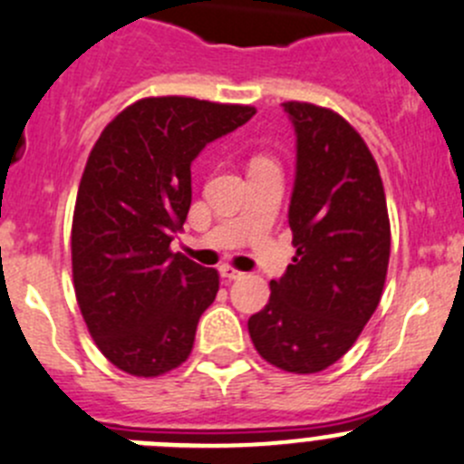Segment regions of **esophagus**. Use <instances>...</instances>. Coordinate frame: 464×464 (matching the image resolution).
<instances>
[{"label": "esophagus", "mask_w": 464, "mask_h": 464, "mask_svg": "<svg viewBox=\"0 0 464 464\" xmlns=\"http://www.w3.org/2000/svg\"><path fill=\"white\" fill-rule=\"evenodd\" d=\"M218 271H220V276L225 277V280H239V277H244V273L237 271L235 266H229V264H223V266H220Z\"/></svg>", "instance_id": "34e87169"}]
</instances>
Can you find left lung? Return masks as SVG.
<instances>
[{"label":"left lung","mask_w":464,"mask_h":464,"mask_svg":"<svg viewBox=\"0 0 464 464\" xmlns=\"http://www.w3.org/2000/svg\"><path fill=\"white\" fill-rule=\"evenodd\" d=\"M298 161L289 205L295 257L248 319L259 355L286 373H319L357 342L381 303L390 214L381 170L337 111L285 102Z\"/></svg>","instance_id":"left-lung-1"}]
</instances>
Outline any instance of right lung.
<instances>
[{"label":"right lung","instance_id":"add662e5","mask_svg":"<svg viewBox=\"0 0 464 464\" xmlns=\"http://www.w3.org/2000/svg\"><path fill=\"white\" fill-rule=\"evenodd\" d=\"M248 104L143 97L88 154L72 214V282L95 346L113 367L157 378L191 355L218 271L170 241L191 207V161L255 116Z\"/></svg>","mask_w":464,"mask_h":464}]
</instances>
